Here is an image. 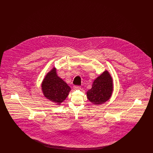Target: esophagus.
Masks as SVG:
<instances>
[{
  "instance_id": "1",
  "label": "esophagus",
  "mask_w": 153,
  "mask_h": 153,
  "mask_svg": "<svg viewBox=\"0 0 153 153\" xmlns=\"http://www.w3.org/2000/svg\"><path fill=\"white\" fill-rule=\"evenodd\" d=\"M73 88H74V89H79L81 88V87H80V86H77V85H74V86L73 87Z\"/></svg>"
}]
</instances>
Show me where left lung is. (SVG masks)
<instances>
[{
    "instance_id": "8db88e82",
    "label": "left lung",
    "mask_w": 153,
    "mask_h": 153,
    "mask_svg": "<svg viewBox=\"0 0 153 153\" xmlns=\"http://www.w3.org/2000/svg\"><path fill=\"white\" fill-rule=\"evenodd\" d=\"M113 91L112 79L108 71H105L94 81L92 87L87 92L88 100L95 105L109 100Z\"/></svg>"
}]
</instances>
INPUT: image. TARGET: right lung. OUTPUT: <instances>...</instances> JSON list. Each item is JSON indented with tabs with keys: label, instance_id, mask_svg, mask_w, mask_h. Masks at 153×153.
I'll return each mask as SVG.
<instances>
[{
	"label": "right lung",
	"instance_id": "1",
	"mask_svg": "<svg viewBox=\"0 0 153 153\" xmlns=\"http://www.w3.org/2000/svg\"><path fill=\"white\" fill-rule=\"evenodd\" d=\"M42 89L44 96L48 99L56 104H60L68 96L71 88L58 77L56 69L53 68L44 78Z\"/></svg>",
	"mask_w": 153,
	"mask_h": 153
}]
</instances>
